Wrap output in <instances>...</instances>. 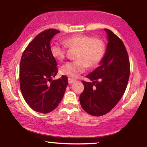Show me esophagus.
<instances>
[{"label":"esophagus","instance_id":"1","mask_svg":"<svg viewBox=\"0 0 147 147\" xmlns=\"http://www.w3.org/2000/svg\"><path fill=\"white\" fill-rule=\"evenodd\" d=\"M76 82V80L75 79H72V78H68V83L70 84H73L74 82Z\"/></svg>","mask_w":147,"mask_h":147}]
</instances>
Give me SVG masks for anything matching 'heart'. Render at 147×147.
<instances>
[{
  "mask_svg": "<svg viewBox=\"0 0 147 147\" xmlns=\"http://www.w3.org/2000/svg\"><path fill=\"white\" fill-rule=\"evenodd\" d=\"M68 48L76 49V61H69L60 68V72L67 77L75 78L85 71L86 65L94 67L100 63L105 54V45L102 40L84 34L69 36L64 40ZM52 57L58 61L64 59L66 54L65 45L54 43L50 46Z\"/></svg>",
  "mask_w": 147,
  "mask_h": 147,
  "instance_id": "b5f03b06",
  "label": "heart"
}]
</instances>
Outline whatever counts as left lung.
Segmentation results:
<instances>
[{"instance_id":"8db88e82","label":"left lung","mask_w":147,"mask_h":147,"mask_svg":"<svg viewBox=\"0 0 147 147\" xmlns=\"http://www.w3.org/2000/svg\"><path fill=\"white\" fill-rule=\"evenodd\" d=\"M106 50L99 66L86 76L90 82H82L84 90L79 97L81 106L88 113L102 116L119 102L127 86L130 75L129 56L122 40L110 30Z\"/></svg>"}]
</instances>
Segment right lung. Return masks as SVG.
I'll use <instances>...</instances> for the list:
<instances>
[{"instance_id":"obj_1","label":"right lung","mask_w":147,"mask_h":147,"mask_svg":"<svg viewBox=\"0 0 147 147\" xmlns=\"http://www.w3.org/2000/svg\"><path fill=\"white\" fill-rule=\"evenodd\" d=\"M59 32L48 29L37 35L25 48L20 62L22 95L30 108L41 113H48L56 109L68 86L65 75L52 80L58 68L50 52V41Z\"/></svg>"}]
</instances>
